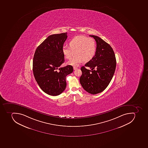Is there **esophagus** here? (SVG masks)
I'll list each match as a JSON object with an SVG mask.
<instances>
[{
    "label": "esophagus",
    "mask_w": 148,
    "mask_h": 148,
    "mask_svg": "<svg viewBox=\"0 0 148 148\" xmlns=\"http://www.w3.org/2000/svg\"><path fill=\"white\" fill-rule=\"evenodd\" d=\"M74 70H76L77 69V68L76 67H73Z\"/></svg>",
    "instance_id": "1"
}]
</instances>
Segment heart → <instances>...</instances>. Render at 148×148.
Here are the masks:
<instances>
[{
	"mask_svg": "<svg viewBox=\"0 0 148 148\" xmlns=\"http://www.w3.org/2000/svg\"><path fill=\"white\" fill-rule=\"evenodd\" d=\"M69 46L64 45L62 52L64 58L70 59L67 64L77 66L84 61H89L93 58L97 51V44L95 39L91 37L81 35L76 36L70 40Z\"/></svg>",
	"mask_w": 148,
	"mask_h": 148,
	"instance_id": "heart-1",
	"label": "heart"
}]
</instances>
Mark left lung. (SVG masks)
I'll return each instance as SVG.
<instances>
[{
	"label": "left lung",
	"mask_w": 148,
	"mask_h": 148,
	"mask_svg": "<svg viewBox=\"0 0 148 148\" xmlns=\"http://www.w3.org/2000/svg\"><path fill=\"white\" fill-rule=\"evenodd\" d=\"M97 43L96 54L85 64L91 70L82 66L80 82L83 88L89 93L95 95L102 92L108 86L115 73L116 59L110 45L97 36L90 35Z\"/></svg>",
	"instance_id": "left-lung-1"
}]
</instances>
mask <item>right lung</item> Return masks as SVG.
Returning a JSON list of instances; mask_svg holds the SVG:
<instances>
[{
  "mask_svg": "<svg viewBox=\"0 0 148 148\" xmlns=\"http://www.w3.org/2000/svg\"><path fill=\"white\" fill-rule=\"evenodd\" d=\"M67 38V32L49 36L35 52L34 76L41 90L51 96L60 95L65 90L66 77L73 71L71 65L60 67L64 62L62 48Z\"/></svg>",
  "mask_w": 148,
  "mask_h": 148,
  "instance_id": "obj_1",
  "label": "right lung"
}]
</instances>
